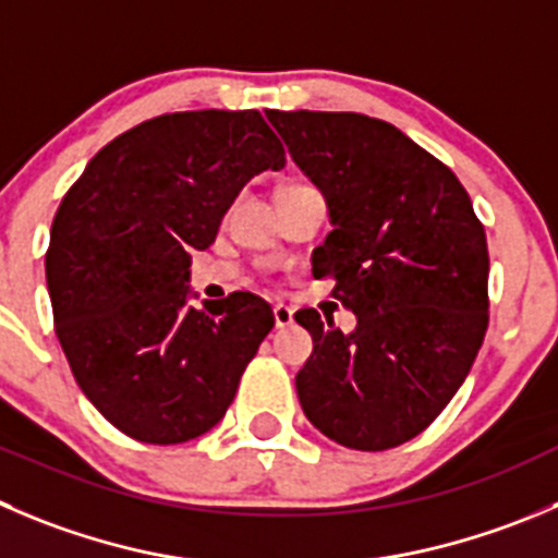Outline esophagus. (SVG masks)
I'll use <instances>...</instances> for the list:
<instances>
[{
	"instance_id": "1",
	"label": "esophagus",
	"mask_w": 558,
	"mask_h": 558,
	"mask_svg": "<svg viewBox=\"0 0 558 558\" xmlns=\"http://www.w3.org/2000/svg\"><path fill=\"white\" fill-rule=\"evenodd\" d=\"M274 323L276 328H288L293 323V310L288 304H276L274 306Z\"/></svg>"
}]
</instances>
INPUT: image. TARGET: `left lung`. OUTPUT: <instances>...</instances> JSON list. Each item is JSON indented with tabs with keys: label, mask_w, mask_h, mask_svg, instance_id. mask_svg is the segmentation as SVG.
I'll return each instance as SVG.
<instances>
[{
	"label": "left lung",
	"mask_w": 558,
	"mask_h": 558,
	"mask_svg": "<svg viewBox=\"0 0 558 558\" xmlns=\"http://www.w3.org/2000/svg\"><path fill=\"white\" fill-rule=\"evenodd\" d=\"M333 230L312 254L353 333L295 312L315 350L295 375L331 441L384 452L416 438L469 375L487 331V238L458 174L391 123L355 111H265Z\"/></svg>",
	"instance_id": "8db88e82"
}]
</instances>
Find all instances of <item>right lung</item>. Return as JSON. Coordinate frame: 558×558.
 <instances>
[{
	"label": "right lung",
	"instance_id": "obj_1",
	"mask_svg": "<svg viewBox=\"0 0 558 558\" xmlns=\"http://www.w3.org/2000/svg\"><path fill=\"white\" fill-rule=\"evenodd\" d=\"M282 167L259 111H172L109 142L62 196L46 252L54 331L78 389L129 438L191 441L230 408L274 312L254 293L189 306L191 252L254 174Z\"/></svg>",
	"mask_w": 558,
	"mask_h": 558
}]
</instances>
